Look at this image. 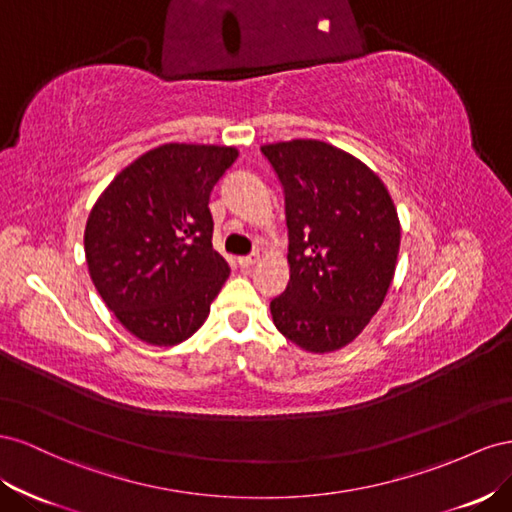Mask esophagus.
I'll return each instance as SVG.
<instances>
[{"instance_id": "esophagus-1", "label": "esophagus", "mask_w": 512, "mask_h": 512, "mask_svg": "<svg viewBox=\"0 0 512 512\" xmlns=\"http://www.w3.org/2000/svg\"><path fill=\"white\" fill-rule=\"evenodd\" d=\"M259 261V255L257 253H253V255H246V257H240L238 259V264L242 266V268H251V266H255Z\"/></svg>"}]
</instances>
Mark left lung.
I'll return each mask as SVG.
<instances>
[{
  "mask_svg": "<svg viewBox=\"0 0 512 512\" xmlns=\"http://www.w3.org/2000/svg\"><path fill=\"white\" fill-rule=\"evenodd\" d=\"M285 191L289 283L270 302L274 326L311 354L360 337L397 270L401 223L379 175L317 139L261 145Z\"/></svg>",
  "mask_w": 512,
  "mask_h": 512,
  "instance_id": "1",
  "label": "left lung"
}]
</instances>
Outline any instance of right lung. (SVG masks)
Masks as SVG:
<instances>
[{"instance_id":"1","label":"right lung","mask_w":512,"mask_h":512,"mask_svg":"<svg viewBox=\"0 0 512 512\" xmlns=\"http://www.w3.org/2000/svg\"><path fill=\"white\" fill-rule=\"evenodd\" d=\"M236 158L231 145H158L115 175L87 216L92 283L143 343L191 339L229 279L227 261L212 246L208 203Z\"/></svg>"}]
</instances>
